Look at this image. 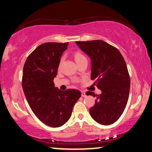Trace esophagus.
Instances as JSON below:
<instances>
[{
  "mask_svg": "<svg viewBox=\"0 0 152 152\" xmlns=\"http://www.w3.org/2000/svg\"><path fill=\"white\" fill-rule=\"evenodd\" d=\"M81 96L83 97H86L87 95H86V93L84 92V91H81Z\"/></svg>",
  "mask_w": 152,
  "mask_h": 152,
  "instance_id": "1",
  "label": "esophagus"
}]
</instances>
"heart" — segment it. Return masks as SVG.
Instances as JSON below:
<instances>
[{
  "mask_svg": "<svg viewBox=\"0 0 152 152\" xmlns=\"http://www.w3.org/2000/svg\"><path fill=\"white\" fill-rule=\"evenodd\" d=\"M74 58H75V60H76V62H77L83 59H85V58H86L84 55H83L81 53L75 52L74 53Z\"/></svg>",
  "mask_w": 152,
  "mask_h": 152,
  "instance_id": "obj_1",
  "label": "heart"
}]
</instances>
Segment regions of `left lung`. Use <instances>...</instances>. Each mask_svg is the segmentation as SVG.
Masks as SVG:
<instances>
[{
    "label": "left lung",
    "mask_w": 152,
    "mask_h": 152,
    "mask_svg": "<svg viewBox=\"0 0 152 152\" xmlns=\"http://www.w3.org/2000/svg\"><path fill=\"white\" fill-rule=\"evenodd\" d=\"M76 43L90 58L91 79L102 90L99 95L86 92L96 97L90 109L91 117L100 124H112L124 112L130 91V76L124 58L117 48L102 40Z\"/></svg>",
    "instance_id": "left-lung-1"
}]
</instances>
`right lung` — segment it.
Wrapping results in <instances>:
<instances>
[{
    "mask_svg": "<svg viewBox=\"0 0 152 152\" xmlns=\"http://www.w3.org/2000/svg\"><path fill=\"white\" fill-rule=\"evenodd\" d=\"M68 42H47L35 48L24 64L22 88L29 106L44 124L59 127L69 120L74 104L81 96L78 90L62 91L54 86L62 53Z\"/></svg>",
    "mask_w": 152,
    "mask_h": 152,
    "instance_id": "right-lung-1",
    "label": "right lung"
}]
</instances>
